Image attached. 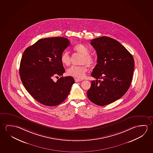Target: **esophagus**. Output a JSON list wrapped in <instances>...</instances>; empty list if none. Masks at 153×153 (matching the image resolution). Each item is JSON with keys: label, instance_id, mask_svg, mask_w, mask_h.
<instances>
[{"label": "esophagus", "instance_id": "34e87169", "mask_svg": "<svg viewBox=\"0 0 153 153\" xmlns=\"http://www.w3.org/2000/svg\"><path fill=\"white\" fill-rule=\"evenodd\" d=\"M82 79H78V78H75V82H80V81H82Z\"/></svg>", "mask_w": 153, "mask_h": 153}]
</instances>
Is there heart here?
<instances>
[{"label": "heart", "instance_id": "obj_1", "mask_svg": "<svg viewBox=\"0 0 153 153\" xmlns=\"http://www.w3.org/2000/svg\"><path fill=\"white\" fill-rule=\"evenodd\" d=\"M74 50L83 55L80 61V63L82 64V65L71 66L67 71V74L68 76L74 77L83 78L85 77L86 73L88 69L86 65L87 64L90 67H92L95 63V60L93 56L89 55L90 50L85 45L82 44H78L74 48ZM60 61L64 65L68 66L70 65L71 58L67 52H64L62 53L60 56ZM86 64H87L86 65Z\"/></svg>", "mask_w": 153, "mask_h": 153}]
</instances>
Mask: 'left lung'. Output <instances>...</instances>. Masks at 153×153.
Here are the masks:
<instances>
[{
    "mask_svg": "<svg viewBox=\"0 0 153 153\" xmlns=\"http://www.w3.org/2000/svg\"><path fill=\"white\" fill-rule=\"evenodd\" d=\"M91 44L97 53V63L87 92L89 100L103 106L117 100L128 91L134 67L133 56L118 41L106 36L93 39Z\"/></svg>",
    "mask_w": 153,
    "mask_h": 153,
    "instance_id": "left-lung-1",
    "label": "left lung"
}]
</instances>
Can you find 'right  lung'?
<instances>
[{
  "mask_svg": "<svg viewBox=\"0 0 153 153\" xmlns=\"http://www.w3.org/2000/svg\"><path fill=\"white\" fill-rule=\"evenodd\" d=\"M69 44L66 38H46L23 52L19 70L21 79L30 95L44 105L55 106L63 102L75 83L71 76L53 80L65 72L60 56Z\"/></svg>",
  "mask_w": 153,
  "mask_h": 153,
  "instance_id": "obj_1",
  "label": "right lung"
}]
</instances>
